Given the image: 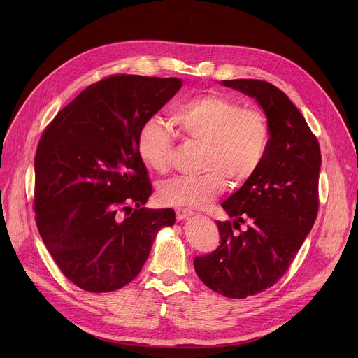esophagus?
Here are the masks:
<instances>
[{"mask_svg": "<svg viewBox=\"0 0 358 358\" xmlns=\"http://www.w3.org/2000/svg\"><path fill=\"white\" fill-rule=\"evenodd\" d=\"M176 215H177V220H178V221H182V220H187V218L192 217L194 213L189 211V210H187V208H177V210H176Z\"/></svg>", "mask_w": 358, "mask_h": 358, "instance_id": "1", "label": "esophagus"}]
</instances>
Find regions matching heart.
<instances>
[{
  "mask_svg": "<svg viewBox=\"0 0 358 358\" xmlns=\"http://www.w3.org/2000/svg\"><path fill=\"white\" fill-rule=\"evenodd\" d=\"M173 123L182 136L203 145L199 176L174 177L160 184L159 195L169 206L203 208L232 185H242L261 169L268 145L269 124L255 108L220 93L182 100L173 110ZM174 137L159 117H148L137 134L141 162L156 173L171 169Z\"/></svg>",
  "mask_w": 358,
  "mask_h": 358,
  "instance_id": "heart-1",
  "label": "heart"
}]
</instances>
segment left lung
I'll return each mask as SVG.
<instances>
[{"label":"left lung","instance_id":"obj_1","mask_svg":"<svg viewBox=\"0 0 358 358\" xmlns=\"http://www.w3.org/2000/svg\"><path fill=\"white\" fill-rule=\"evenodd\" d=\"M222 85L258 100L269 124L261 169L222 208L235 221H218L221 245L194 268L214 292L245 299L272 287L289 269L319 211L320 145L299 109L266 80L235 79ZM247 229L240 231V224ZM236 229V231L233 229Z\"/></svg>","mask_w":358,"mask_h":358}]
</instances>
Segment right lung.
Wrapping results in <instances>:
<instances>
[{
	"instance_id": "right-lung-1",
	"label": "right lung",
	"mask_w": 358,
	"mask_h": 358,
	"mask_svg": "<svg viewBox=\"0 0 358 358\" xmlns=\"http://www.w3.org/2000/svg\"><path fill=\"white\" fill-rule=\"evenodd\" d=\"M181 85L177 78L108 76L58 112L39 138L36 227L62 273L86 292L130 283L156 234L176 222L171 208L143 207L152 185L137 134Z\"/></svg>"
}]
</instances>
